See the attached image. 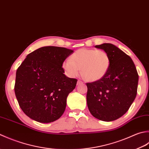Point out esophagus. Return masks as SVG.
<instances>
[{
	"instance_id": "1",
	"label": "esophagus",
	"mask_w": 149,
	"mask_h": 149,
	"mask_svg": "<svg viewBox=\"0 0 149 149\" xmlns=\"http://www.w3.org/2000/svg\"><path fill=\"white\" fill-rule=\"evenodd\" d=\"M83 84V81H81L80 80H78L77 85H80V84Z\"/></svg>"
}]
</instances>
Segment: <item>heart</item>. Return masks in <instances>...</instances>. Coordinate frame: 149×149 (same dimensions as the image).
Listing matches in <instances>:
<instances>
[{"instance_id":"heart-1","label":"heart","mask_w":149,"mask_h":149,"mask_svg":"<svg viewBox=\"0 0 149 149\" xmlns=\"http://www.w3.org/2000/svg\"><path fill=\"white\" fill-rule=\"evenodd\" d=\"M111 66V58L105 51L82 48L72 53L62 63L65 74L76 77L80 73L86 80L96 81L104 78Z\"/></svg>"}]
</instances>
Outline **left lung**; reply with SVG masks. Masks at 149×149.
Wrapping results in <instances>:
<instances>
[{"label":"left lung","instance_id":"obj_1","mask_svg":"<svg viewBox=\"0 0 149 149\" xmlns=\"http://www.w3.org/2000/svg\"><path fill=\"white\" fill-rule=\"evenodd\" d=\"M105 51L111 66L105 77L87 83V104L90 113L100 120L111 121L125 114L137 95L138 74L132 60L112 44L95 45Z\"/></svg>","mask_w":149,"mask_h":149}]
</instances>
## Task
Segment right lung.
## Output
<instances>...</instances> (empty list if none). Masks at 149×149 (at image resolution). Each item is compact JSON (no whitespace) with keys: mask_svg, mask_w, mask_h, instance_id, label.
<instances>
[{"mask_svg":"<svg viewBox=\"0 0 149 149\" xmlns=\"http://www.w3.org/2000/svg\"><path fill=\"white\" fill-rule=\"evenodd\" d=\"M73 53L65 47L45 46L26 56L16 72L15 93L27 116L40 123H51L62 116L67 98L77 80L70 78L62 63Z\"/></svg>","mask_w":149,"mask_h":149,"instance_id":"right-lung-1","label":"right lung"}]
</instances>
